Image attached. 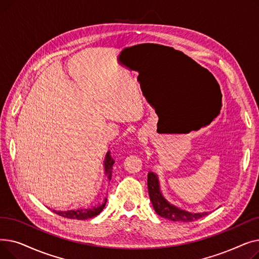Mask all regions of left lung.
Wrapping results in <instances>:
<instances>
[{"label": "left lung", "mask_w": 259, "mask_h": 259, "mask_svg": "<svg viewBox=\"0 0 259 259\" xmlns=\"http://www.w3.org/2000/svg\"><path fill=\"white\" fill-rule=\"evenodd\" d=\"M148 191L152 206L155 212L164 219L173 221V222H183L189 223L197 221L201 217L208 215V212L202 213H191L186 210L180 209L172 203H170L164 195L160 192V185L157 175L154 172L148 173Z\"/></svg>", "instance_id": "1"}]
</instances>
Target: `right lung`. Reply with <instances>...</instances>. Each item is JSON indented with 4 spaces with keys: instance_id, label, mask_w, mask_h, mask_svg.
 Listing matches in <instances>:
<instances>
[{
    "instance_id": "1",
    "label": "right lung",
    "mask_w": 259,
    "mask_h": 259,
    "mask_svg": "<svg viewBox=\"0 0 259 259\" xmlns=\"http://www.w3.org/2000/svg\"><path fill=\"white\" fill-rule=\"evenodd\" d=\"M114 164V159L110 155V151H108L105 156L104 160V170H105V175L108 178V180H111V175H112V167ZM107 202V198L104 199L103 202L99 203V205L87 208V209H78V210H69V211H57V210H52L54 213L66 217V219H70V220H88L92 219V217L99 215L103 209L105 208V205Z\"/></svg>"
}]
</instances>
